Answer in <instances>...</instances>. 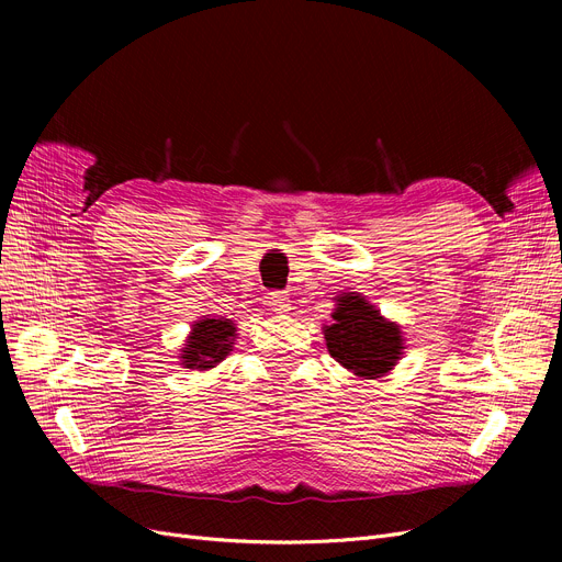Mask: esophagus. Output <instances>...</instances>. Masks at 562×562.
I'll return each mask as SVG.
<instances>
[{
    "label": "esophagus",
    "instance_id": "esophagus-1",
    "mask_svg": "<svg viewBox=\"0 0 562 562\" xmlns=\"http://www.w3.org/2000/svg\"><path fill=\"white\" fill-rule=\"evenodd\" d=\"M269 305H271V310H273V312H278V314L289 312V299L284 296L282 291H273V293H269Z\"/></svg>",
    "mask_w": 562,
    "mask_h": 562
}]
</instances>
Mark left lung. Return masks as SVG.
I'll return each mask as SVG.
<instances>
[{
  "instance_id": "8db88e82",
  "label": "left lung",
  "mask_w": 562,
  "mask_h": 562,
  "mask_svg": "<svg viewBox=\"0 0 562 562\" xmlns=\"http://www.w3.org/2000/svg\"><path fill=\"white\" fill-rule=\"evenodd\" d=\"M333 323L323 328L330 356L350 373L373 380L396 367L403 356V333L396 323L350 291L335 299Z\"/></svg>"
}]
</instances>
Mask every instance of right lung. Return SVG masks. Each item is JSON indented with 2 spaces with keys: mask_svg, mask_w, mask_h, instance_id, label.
I'll list each match as a JSON object with an SVG mask.
<instances>
[{
  "mask_svg": "<svg viewBox=\"0 0 562 562\" xmlns=\"http://www.w3.org/2000/svg\"><path fill=\"white\" fill-rule=\"evenodd\" d=\"M234 339H236V328L229 318L204 316L195 321L180 356L184 369H198V371L214 369L218 362L227 358Z\"/></svg>",
  "mask_w": 562,
  "mask_h": 562,
  "instance_id": "1",
  "label": "right lung"
}]
</instances>
